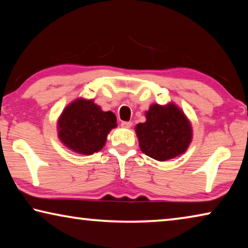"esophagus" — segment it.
Returning a JSON list of instances; mask_svg holds the SVG:
<instances>
[{"mask_svg":"<svg viewBox=\"0 0 248 248\" xmlns=\"http://www.w3.org/2000/svg\"><path fill=\"white\" fill-rule=\"evenodd\" d=\"M121 125H123L124 128H131L132 123L131 121H123V123H121Z\"/></svg>","mask_w":248,"mask_h":248,"instance_id":"34e87169","label":"esophagus"}]
</instances>
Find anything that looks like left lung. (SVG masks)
<instances>
[{
  "label": "left lung",
  "instance_id": "obj_1",
  "mask_svg": "<svg viewBox=\"0 0 248 248\" xmlns=\"http://www.w3.org/2000/svg\"><path fill=\"white\" fill-rule=\"evenodd\" d=\"M136 132L142 152L161 162L184 153L191 141L189 121L174 104L152 105Z\"/></svg>",
  "mask_w": 248,
  "mask_h": 248
}]
</instances>
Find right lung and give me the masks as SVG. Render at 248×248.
<instances>
[{"label": "right lung", "instance_id": "obj_1", "mask_svg": "<svg viewBox=\"0 0 248 248\" xmlns=\"http://www.w3.org/2000/svg\"><path fill=\"white\" fill-rule=\"evenodd\" d=\"M116 125V116L111 111H102L93 100L78 99L59 119V138L71 150L89 155L103 148L107 134Z\"/></svg>", "mask_w": 248, "mask_h": 248}]
</instances>
